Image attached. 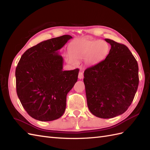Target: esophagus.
<instances>
[{
  "label": "esophagus",
  "instance_id": "esophagus-1",
  "mask_svg": "<svg viewBox=\"0 0 150 150\" xmlns=\"http://www.w3.org/2000/svg\"><path fill=\"white\" fill-rule=\"evenodd\" d=\"M78 78L79 79H81L83 78V73L82 72H79V74H78Z\"/></svg>",
  "mask_w": 150,
  "mask_h": 150
}]
</instances>
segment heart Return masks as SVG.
<instances>
[{
  "mask_svg": "<svg viewBox=\"0 0 150 150\" xmlns=\"http://www.w3.org/2000/svg\"><path fill=\"white\" fill-rule=\"evenodd\" d=\"M109 51L110 46L104 40L84 38L75 40L71 44L70 52L71 55H67L66 60L69 64L76 65L78 61L85 59L86 64L93 66L103 61Z\"/></svg>",
  "mask_w": 150,
  "mask_h": 150,
  "instance_id": "1",
  "label": "heart"
}]
</instances>
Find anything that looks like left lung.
<instances>
[{
	"label": "left lung",
	"mask_w": 150,
	"mask_h": 150,
	"mask_svg": "<svg viewBox=\"0 0 150 150\" xmlns=\"http://www.w3.org/2000/svg\"><path fill=\"white\" fill-rule=\"evenodd\" d=\"M111 49L104 60L84 72L87 104L91 112L108 119L124 113L138 87V65L125 45L105 39Z\"/></svg>",
	"instance_id": "1"
}]
</instances>
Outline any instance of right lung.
Listing matches in <instances>:
<instances>
[{
    "label": "right lung",
    "mask_w": 150,
    "mask_h": 150,
    "mask_svg": "<svg viewBox=\"0 0 150 150\" xmlns=\"http://www.w3.org/2000/svg\"><path fill=\"white\" fill-rule=\"evenodd\" d=\"M72 36L44 40L22 54L16 69V91L24 110L33 118L50 121L66 110V96L78 81L79 69L62 71L58 50Z\"/></svg>",
    "instance_id": "add662e5"
}]
</instances>
